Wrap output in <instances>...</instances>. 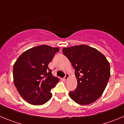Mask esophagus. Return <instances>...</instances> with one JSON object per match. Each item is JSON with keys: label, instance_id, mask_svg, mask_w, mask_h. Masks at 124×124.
I'll list each match as a JSON object with an SVG mask.
<instances>
[{"label": "esophagus", "instance_id": "obj_1", "mask_svg": "<svg viewBox=\"0 0 124 124\" xmlns=\"http://www.w3.org/2000/svg\"><path fill=\"white\" fill-rule=\"evenodd\" d=\"M69 78V75L68 73H67L65 75V77L64 78H63V79H64V80H67L68 79V78Z\"/></svg>", "mask_w": 124, "mask_h": 124}]
</instances>
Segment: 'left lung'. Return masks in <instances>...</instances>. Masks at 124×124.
Listing matches in <instances>:
<instances>
[{
	"label": "left lung",
	"instance_id": "left-lung-1",
	"mask_svg": "<svg viewBox=\"0 0 124 124\" xmlns=\"http://www.w3.org/2000/svg\"><path fill=\"white\" fill-rule=\"evenodd\" d=\"M63 54L75 70L77 87L70 91V98L77 103L86 105L102 95L110 77V66L105 55L95 48L81 45L63 48Z\"/></svg>",
	"mask_w": 124,
	"mask_h": 124
}]
</instances>
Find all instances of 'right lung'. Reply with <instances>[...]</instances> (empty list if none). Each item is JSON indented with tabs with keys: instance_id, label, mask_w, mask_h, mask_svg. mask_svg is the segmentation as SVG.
Here are the masks:
<instances>
[{
	"instance_id": "add662e5",
	"label": "right lung",
	"mask_w": 124,
	"mask_h": 124,
	"mask_svg": "<svg viewBox=\"0 0 124 124\" xmlns=\"http://www.w3.org/2000/svg\"><path fill=\"white\" fill-rule=\"evenodd\" d=\"M58 48L40 45L25 51L13 65V81L23 99L33 105H41L52 97L51 90L59 79L52 75L48 64Z\"/></svg>"
}]
</instances>
